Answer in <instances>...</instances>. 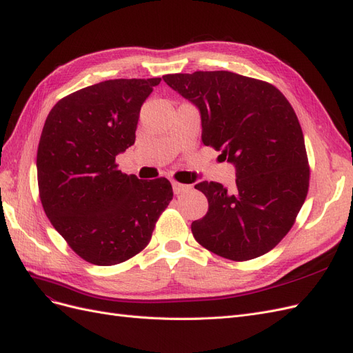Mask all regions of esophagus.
Instances as JSON below:
<instances>
[{"instance_id": "1", "label": "esophagus", "mask_w": 353, "mask_h": 353, "mask_svg": "<svg viewBox=\"0 0 353 353\" xmlns=\"http://www.w3.org/2000/svg\"><path fill=\"white\" fill-rule=\"evenodd\" d=\"M172 188H174V193L175 194H181V193H185V191L191 190V185L179 184V183H176V181H172Z\"/></svg>"}]
</instances>
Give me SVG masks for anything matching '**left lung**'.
Returning <instances> with one entry per match:
<instances>
[{
    "mask_svg": "<svg viewBox=\"0 0 353 353\" xmlns=\"http://www.w3.org/2000/svg\"><path fill=\"white\" fill-rule=\"evenodd\" d=\"M200 112L201 141L236 168V185L197 184L209 210L194 239L231 261L268 253L290 231L307 194L309 168L297 116L274 85L227 70L165 74Z\"/></svg>",
    "mask_w": 353,
    "mask_h": 353,
    "instance_id": "1",
    "label": "left lung"
}]
</instances>
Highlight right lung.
Here are the masks:
<instances>
[{"label": "right lung", "mask_w": 353, "mask_h": 353, "mask_svg": "<svg viewBox=\"0 0 353 353\" xmlns=\"http://www.w3.org/2000/svg\"><path fill=\"white\" fill-rule=\"evenodd\" d=\"M160 78L110 79L61 99L47 116L37 154L42 208L74 253L109 266L140 253L174 197L166 178L117 170L135 143L143 103Z\"/></svg>", "instance_id": "right-lung-1"}]
</instances>
